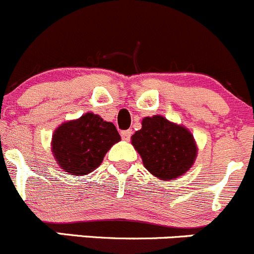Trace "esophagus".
<instances>
[{
  "label": "esophagus",
  "instance_id": "34e87169",
  "mask_svg": "<svg viewBox=\"0 0 254 254\" xmlns=\"http://www.w3.org/2000/svg\"><path fill=\"white\" fill-rule=\"evenodd\" d=\"M130 135H132V130L127 129V130H122L121 132V137L124 140H129Z\"/></svg>",
  "mask_w": 254,
  "mask_h": 254
}]
</instances>
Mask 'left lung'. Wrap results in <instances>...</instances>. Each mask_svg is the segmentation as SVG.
Masks as SVG:
<instances>
[{
  "mask_svg": "<svg viewBox=\"0 0 254 254\" xmlns=\"http://www.w3.org/2000/svg\"><path fill=\"white\" fill-rule=\"evenodd\" d=\"M145 169L159 180H174L194 165L197 145L192 133L160 115L144 117L142 128L130 137Z\"/></svg>",
  "mask_w": 254,
  "mask_h": 254,
  "instance_id": "obj_1",
  "label": "left lung"
}]
</instances>
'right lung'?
Instances as JSON below:
<instances>
[{"instance_id":"obj_1","label":"right lung","mask_w":254,"mask_h":254,"mask_svg":"<svg viewBox=\"0 0 254 254\" xmlns=\"http://www.w3.org/2000/svg\"><path fill=\"white\" fill-rule=\"evenodd\" d=\"M121 140L112 122L86 112L81 117L65 121L52 135V153L64 172L84 177L100 167L106 153Z\"/></svg>"}]
</instances>
